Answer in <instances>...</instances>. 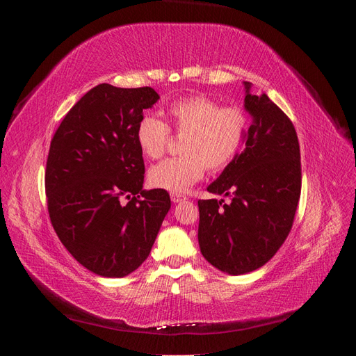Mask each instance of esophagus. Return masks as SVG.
Returning a JSON list of instances; mask_svg holds the SVG:
<instances>
[{
	"label": "esophagus",
	"mask_w": 356,
	"mask_h": 356,
	"mask_svg": "<svg viewBox=\"0 0 356 356\" xmlns=\"http://www.w3.org/2000/svg\"><path fill=\"white\" fill-rule=\"evenodd\" d=\"M170 199H172V202H174V203H178L181 200H186L187 197L182 195V193H170Z\"/></svg>",
	"instance_id": "obj_1"
}]
</instances>
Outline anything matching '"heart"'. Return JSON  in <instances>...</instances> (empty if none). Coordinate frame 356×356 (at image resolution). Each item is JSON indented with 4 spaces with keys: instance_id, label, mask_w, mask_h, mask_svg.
Returning a JSON list of instances; mask_svg holds the SVG:
<instances>
[{
    "instance_id": "b5f03b06",
    "label": "heart",
    "mask_w": 356,
    "mask_h": 356,
    "mask_svg": "<svg viewBox=\"0 0 356 356\" xmlns=\"http://www.w3.org/2000/svg\"><path fill=\"white\" fill-rule=\"evenodd\" d=\"M168 124L144 114L136 124V144L147 159L166 153L170 129L182 136L181 156L170 157L148 172L157 188L182 193L203 177L204 170L221 172L239 156L250 132V117L242 106L221 105L207 95H190L172 101L165 110Z\"/></svg>"
}]
</instances>
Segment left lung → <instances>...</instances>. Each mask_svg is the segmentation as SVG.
<instances>
[{
  "mask_svg": "<svg viewBox=\"0 0 356 356\" xmlns=\"http://www.w3.org/2000/svg\"><path fill=\"white\" fill-rule=\"evenodd\" d=\"M245 86V108L252 115L245 148L208 187L232 202H197L200 252L234 276L264 266L277 252L293 227L301 193L293 122L266 93L251 95V84Z\"/></svg>",
  "mask_w": 356,
  "mask_h": 356,
  "instance_id": "obj_1",
  "label": "left lung"
}]
</instances>
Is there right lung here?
<instances>
[{"label": "right lung", "instance_id": "1", "mask_svg": "<svg viewBox=\"0 0 356 356\" xmlns=\"http://www.w3.org/2000/svg\"><path fill=\"white\" fill-rule=\"evenodd\" d=\"M159 99L154 89L98 84L51 138L46 197L53 229L88 270L123 277L152 251L170 208L163 188L144 190L136 124Z\"/></svg>", "mask_w": 356, "mask_h": 356}]
</instances>
